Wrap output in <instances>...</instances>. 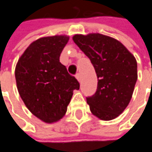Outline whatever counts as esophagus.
<instances>
[{
    "mask_svg": "<svg viewBox=\"0 0 152 152\" xmlns=\"http://www.w3.org/2000/svg\"><path fill=\"white\" fill-rule=\"evenodd\" d=\"M76 78L77 79V81H78L79 83L81 82V76H80V74H79V73H78V74H76Z\"/></svg>",
    "mask_w": 152,
    "mask_h": 152,
    "instance_id": "esophagus-1",
    "label": "esophagus"
}]
</instances>
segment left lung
<instances>
[{"label": "left lung", "mask_w": 152, "mask_h": 152, "mask_svg": "<svg viewBox=\"0 0 152 152\" xmlns=\"http://www.w3.org/2000/svg\"><path fill=\"white\" fill-rule=\"evenodd\" d=\"M73 40L90 59L97 89L87 98L91 113L102 121L117 118L128 106L138 79L137 61L121 42L100 33L76 34Z\"/></svg>", "instance_id": "1"}]
</instances>
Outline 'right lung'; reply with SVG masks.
<instances>
[{"instance_id":"right-lung-1","label":"right lung","mask_w":152,"mask_h":152,"mask_svg":"<svg viewBox=\"0 0 152 152\" xmlns=\"http://www.w3.org/2000/svg\"><path fill=\"white\" fill-rule=\"evenodd\" d=\"M69 37L55 35L33 41L15 67L17 88L26 107L40 121L51 124L60 121L75 89L80 85L59 57Z\"/></svg>"}]
</instances>
